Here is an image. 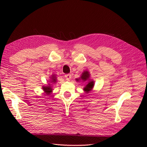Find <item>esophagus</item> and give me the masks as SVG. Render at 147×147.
<instances>
[{
	"mask_svg": "<svg viewBox=\"0 0 147 147\" xmlns=\"http://www.w3.org/2000/svg\"><path fill=\"white\" fill-rule=\"evenodd\" d=\"M66 80H69L71 78V74H65L64 76Z\"/></svg>",
	"mask_w": 147,
	"mask_h": 147,
	"instance_id": "obj_1",
	"label": "esophagus"
}]
</instances>
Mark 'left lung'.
<instances>
[{"label": "left lung", "mask_w": 147, "mask_h": 147, "mask_svg": "<svg viewBox=\"0 0 147 147\" xmlns=\"http://www.w3.org/2000/svg\"><path fill=\"white\" fill-rule=\"evenodd\" d=\"M90 74L89 72L88 71H85L82 74V76H81L80 78L76 80L77 82H79V81H82L83 82H86V81H88V83L86 84V86L84 87V88H83V90L86 93H89L90 92H91L93 86H94V82H93V80H91V79H90Z\"/></svg>", "instance_id": "obj_1"}]
</instances>
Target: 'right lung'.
Wrapping results in <instances>:
<instances>
[{
  "label": "right lung",
  "mask_w": 147,
  "mask_h": 147,
  "mask_svg": "<svg viewBox=\"0 0 147 147\" xmlns=\"http://www.w3.org/2000/svg\"><path fill=\"white\" fill-rule=\"evenodd\" d=\"M57 82V77L55 75V74H53L52 76L50 78V82L51 83H55V82ZM43 90L44 92L46 93L47 95H50L52 92V88L51 85H49V86H43Z\"/></svg>",
  "instance_id": "add662e5"
}]
</instances>
